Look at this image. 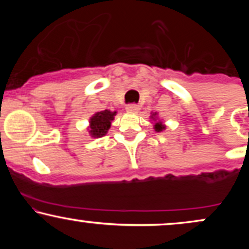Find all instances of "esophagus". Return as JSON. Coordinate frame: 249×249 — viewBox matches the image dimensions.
Wrapping results in <instances>:
<instances>
[{"label": "esophagus", "instance_id": "1", "mask_svg": "<svg viewBox=\"0 0 249 249\" xmlns=\"http://www.w3.org/2000/svg\"><path fill=\"white\" fill-rule=\"evenodd\" d=\"M126 111L127 112H130V113H136L137 111L139 110V107L137 104H128V105H126Z\"/></svg>", "mask_w": 249, "mask_h": 249}]
</instances>
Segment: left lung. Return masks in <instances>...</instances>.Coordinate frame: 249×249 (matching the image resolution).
Returning a JSON list of instances; mask_svg holds the SVG:
<instances>
[{
	"mask_svg": "<svg viewBox=\"0 0 249 249\" xmlns=\"http://www.w3.org/2000/svg\"><path fill=\"white\" fill-rule=\"evenodd\" d=\"M152 116H156V113H154V115H152ZM164 128H165V126L161 124L160 122L156 123V125H154V130H156L157 132H160V131L164 130Z\"/></svg>",
	"mask_w": 249,
	"mask_h": 249,
	"instance_id": "obj_1",
	"label": "left lung"
}]
</instances>
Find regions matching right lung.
Segmentation results:
<instances>
[{"label":"right lung","instance_id":"obj_1","mask_svg":"<svg viewBox=\"0 0 249 249\" xmlns=\"http://www.w3.org/2000/svg\"><path fill=\"white\" fill-rule=\"evenodd\" d=\"M116 116V112H111L108 110L101 111L96 113L92 118L90 119V133L95 138H101L105 136L107 130L110 128L111 121H113V117Z\"/></svg>","mask_w":249,"mask_h":249}]
</instances>
